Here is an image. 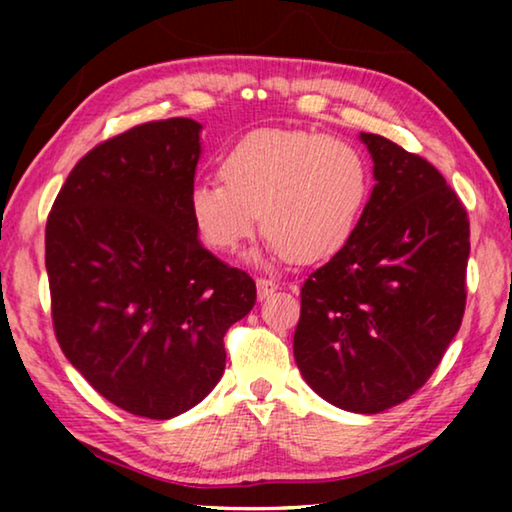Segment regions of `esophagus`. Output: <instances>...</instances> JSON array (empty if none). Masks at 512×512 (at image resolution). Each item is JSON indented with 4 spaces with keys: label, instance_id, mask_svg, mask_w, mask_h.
I'll return each instance as SVG.
<instances>
[{
    "label": "esophagus",
    "instance_id": "esophagus-1",
    "mask_svg": "<svg viewBox=\"0 0 512 512\" xmlns=\"http://www.w3.org/2000/svg\"><path fill=\"white\" fill-rule=\"evenodd\" d=\"M277 289H280V284L271 280V277H257V296H259V300L268 298Z\"/></svg>",
    "mask_w": 512,
    "mask_h": 512
}]
</instances>
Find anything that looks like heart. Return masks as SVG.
Instances as JSON below:
<instances>
[{
    "label": "heart",
    "instance_id": "1",
    "mask_svg": "<svg viewBox=\"0 0 512 512\" xmlns=\"http://www.w3.org/2000/svg\"><path fill=\"white\" fill-rule=\"evenodd\" d=\"M221 180L189 192V216L207 248L235 253L262 212L266 250L296 262L327 259L348 244L366 212L372 169L341 137L264 128L241 137L219 162Z\"/></svg>",
    "mask_w": 512,
    "mask_h": 512
}]
</instances>
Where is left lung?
<instances>
[{
    "label": "left lung",
    "instance_id": "1",
    "mask_svg": "<svg viewBox=\"0 0 512 512\" xmlns=\"http://www.w3.org/2000/svg\"><path fill=\"white\" fill-rule=\"evenodd\" d=\"M361 140L377 185L352 239L302 284L293 354L323 400L379 413L427 384L461 327L470 219L431 162Z\"/></svg>",
    "mask_w": 512,
    "mask_h": 512
}]
</instances>
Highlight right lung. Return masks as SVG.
Returning a JSON list of instances; mask_svg holds the SVG:
<instances>
[{"label":"right lung","mask_w":512,"mask_h":512,"mask_svg":"<svg viewBox=\"0 0 512 512\" xmlns=\"http://www.w3.org/2000/svg\"><path fill=\"white\" fill-rule=\"evenodd\" d=\"M201 124L146 121L88 151L45 230L60 350L101 397L151 420L185 413L225 368L223 336L255 280L198 241L189 192Z\"/></svg>","instance_id":"obj_1"}]
</instances>
